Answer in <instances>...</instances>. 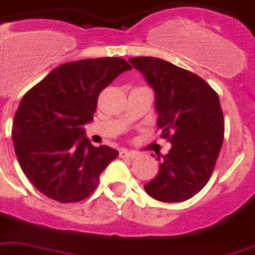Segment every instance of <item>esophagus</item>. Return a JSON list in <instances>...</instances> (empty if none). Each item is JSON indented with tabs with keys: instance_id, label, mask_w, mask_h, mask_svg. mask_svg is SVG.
<instances>
[{
	"instance_id": "esophagus-1",
	"label": "esophagus",
	"mask_w": 255,
	"mask_h": 255,
	"mask_svg": "<svg viewBox=\"0 0 255 255\" xmlns=\"http://www.w3.org/2000/svg\"><path fill=\"white\" fill-rule=\"evenodd\" d=\"M119 154H121V157H123V158H134V157H137V153L129 152L127 149H122Z\"/></svg>"
}]
</instances>
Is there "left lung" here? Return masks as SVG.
<instances>
[{
  "mask_svg": "<svg viewBox=\"0 0 255 255\" xmlns=\"http://www.w3.org/2000/svg\"><path fill=\"white\" fill-rule=\"evenodd\" d=\"M129 63L154 92L157 127L171 148L158 156L160 171L144 188L153 199L183 202L210 179L224 140L219 95L199 76L157 57H132Z\"/></svg>",
  "mask_w": 255,
  "mask_h": 255,
  "instance_id": "left-lung-1",
  "label": "left lung"
}]
</instances>
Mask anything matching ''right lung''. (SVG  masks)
I'll return each instance as SVG.
<instances>
[{"label": "right lung", "instance_id": "right-lung-1", "mask_svg": "<svg viewBox=\"0 0 255 255\" xmlns=\"http://www.w3.org/2000/svg\"><path fill=\"white\" fill-rule=\"evenodd\" d=\"M129 69L119 57L65 63L24 94L11 137L20 169L41 194L76 203L98 186L101 173L119 152L92 145L84 126L93 122L101 92Z\"/></svg>", "mask_w": 255, "mask_h": 255}]
</instances>
